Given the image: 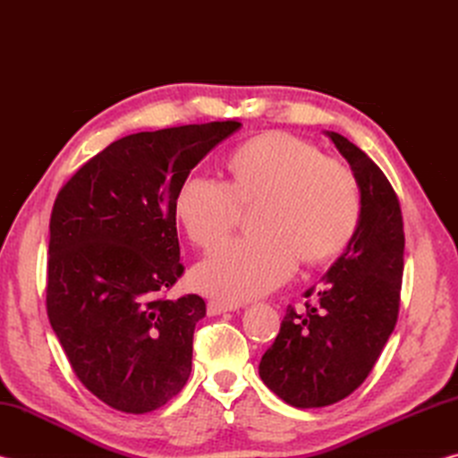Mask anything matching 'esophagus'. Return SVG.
Returning <instances> with one entry per match:
<instances>
[{
    "label": "esophagus",
    "mask_w": 458,
    "mask_h": 458,
    "mask_svg": "<svg viewBox=\"0 0 458 458\" xmlns=\"http://www.w3.org/2000/svg\"><path fill=\"white\" fill-rule=\"evenodd\" d=\"M238 307H240L238 303H230V301L212 299V301H208V315H222L228 311H236Z\"/></svg>",
    "instance_id": "1"
}]
</instances>
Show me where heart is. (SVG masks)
I'll use <instances>...</instances> for the list:
<instances>
[{
	"instance_id": "1",
	"label": "heart",
	"mask_w": 458,
	"mask_h": 458,
	"mask_svg": "<svg viewBox=\"0 0 458 458\" xmlns=\"http://www.w3.org/2000/svg\"><path fill=\"white\" fill-rule=\"evenodd\" d=\"M232 180L191 175L175 196V214L201 250H214L236 228L242 208L259 204L260 234L232 240L196 268L204 293L244 301L275 289L307 265L327 260L358 226L361 199L350 167L303 139L262 133L230 155Z\"/></svg>"
}]
</instances>
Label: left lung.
Listing matches in <instances>:
<instances>
[{
	"label": "left lung",
	"mask_w": 458,
	"mask_h": 458,
	"mask_svg": "<svg viewBox=\"0 0 458 458\" xmlns=\"http://www.w3.org/2000/svg\"><path fill=\"white\" fill-rule=\"evenodd\" d=\"M358 180V226L303 311L289 305L259 374L294 408H323L363 384L398 321L404 273L400 201L382 169L344 135L327 131Z\"/></svg>",
	"instance_id": "1"
}]
</instances>
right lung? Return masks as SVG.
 <instances>
[{"label": "right lung", "mask_w": 458, "mask_h": 458, "mask_svg": "<svg viewBox=\"0 0 458 458\" xmlns=\"http://www.w3.org/2000/svg\"><path fill=\"white\" fill-rule=\"evenodd\" d=\"M240 127L214 121L127 135L87 161L54 201L48 319L76 377L106 406L151 412L188 382L206 303L198 294L161 297L183 273L175 196Z\"/></svg>", "instance_id": "add662e5"}]
</instances>
